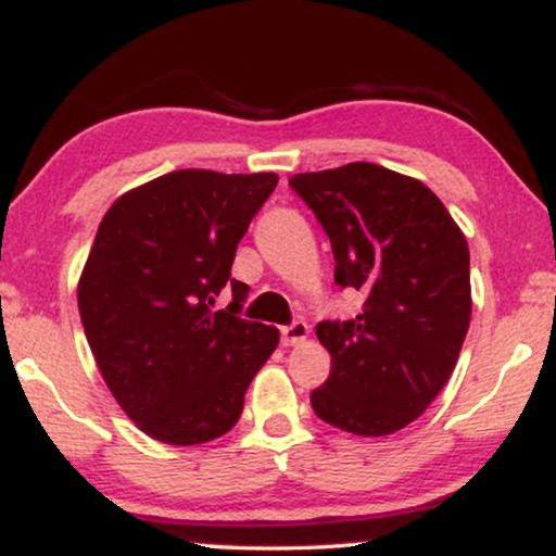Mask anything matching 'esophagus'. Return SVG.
<instances>
[{
  "label": "esophagus",
  "instance_id": "1",
  "mask_svg": "<svg viewBox=\"0 0 556 556\" xmlns=\"http://www.w3.org/2000/svg\"><path fill=\"white\" fill-rule=\"evenodd\" d=\"M307 339V323L305 320H294L290 326L282 328V343L285 346H298Z\"/></svg>",
  "mask_w": 556,
  "mask_h": 556
}]
</instances>
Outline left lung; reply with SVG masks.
<instances>
[{
	"mask_svg": "<svg viewBox=\"0 0 556 556\" xmlns=\"http://www.w3.org/2000/svg\"><path fill=\"white\" fill-rule=\"evenodd\" d=\"M290 187L330 238L336 285L362 294L354 318L315 328L330 354L315 416L356 435L395 433L459 359L472 315L465 236L424 181L367 161L294 174Z\"/></svg>",
	"mask_w": 556,
	"mask_h": 556,
	"instance_id": "8db88e82",
	"label": "left lung"
}]
</instances>
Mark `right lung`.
Listing matches in <instances>:
<instances>
[{"mask_svg":"<svg viewBox=\"0 0 556 556\" xmlns=\"http://www.w3.org/2000/svg\"><path fill=\"white\" fill-rule=\"evenodd\" d=\"M277 174L181 168L123 194L102 217L79 279L84 333L140 431L174 446L228 433L279 330L241 318L236 249ZM228 289L231 302H214Z\"/></svg>","mask_w":556,"mask_h":556,"instance_id":"right-lung-1","label":"right lung"}]
</instances>
